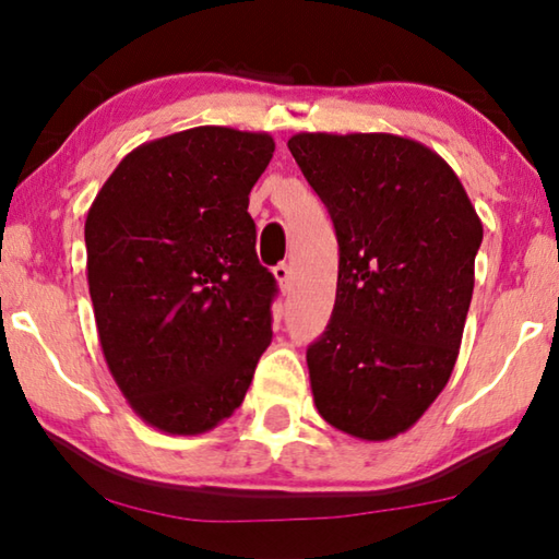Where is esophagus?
<instances>
[{"instance_id":"obj_1","label":"esophagus","mask_w":559,"mask_h":559,"mask_svg":"<svg viewBox=\"0 0 559 559\" xmlns=\"http://www.w3.org/2000/svg\"><path fill=\"white\" fill-rule=\"evenodd\" d=\"M273 276H276L278 286L283 290L290 288V266H288V263H278V266H273Z\"/></svg>"}]
</instances>
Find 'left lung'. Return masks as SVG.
Wrapping results in <instances>:
<instances>
[{"mask_svg": "<svg viewBox=\"0 0 559 559\" xmlns=\"http://www.w3.org/2000/svg\"><path fill=\"white\" fill-rule=\"evenodd\" d=\"M340 246L335 308L308 347L323 419L386 441L419 421L456 365L484 224L427 145L390 132L288 140Z\"/></svg>", "mask_w": 559, "mask_h": 559, "instance_id": "8db88e82", "label": "left lung"}]
</instances>
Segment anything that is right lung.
Instances as JSON below:
<instances>
[{
  "label": "right lung",
  "mask_w": 559,
  "mask_h": 559,
  "mask_svg": "<svg viewBox=\"0 0 559 559\" xmlns=\"http://www.w3.org/2000/svg\"><path fill=\"white\" fill-rule=\"evenodd\" d=\"M276 143L202 126L132 150L86 216L88 290L112 380L150 427L194 437L241 406L276 278L249 194Z\"/></svg>",
  "instance_id": "obj_1"
}]
</instances>
